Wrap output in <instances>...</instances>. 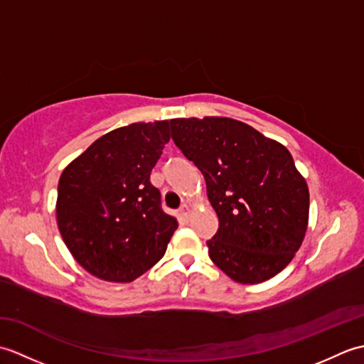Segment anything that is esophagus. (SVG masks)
Listing matches in <instances>:
<instances>
[{
  "instance_id": "esophagus-1",
  "label": "esophagus",
  "mask_w": 364,
  "mask_h": 364,
  "mask_svg": "<svg viewBox=\"0 0 364 364\" xmlns=\"http://www.w3.org/2000/svg\"><path fill=\"white\" fill-rule=\"evenodd\" d=\"M189 214H191V208L188 205H183L180 210H178V218L180 219H188Z\"/></svg>"
}]
</instances>
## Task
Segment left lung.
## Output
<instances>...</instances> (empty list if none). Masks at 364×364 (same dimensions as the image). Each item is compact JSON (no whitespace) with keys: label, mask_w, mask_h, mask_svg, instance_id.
<instances>
[{"label":"left lung","mask_w":364,"mask_h":364,"mask_svg":"<svg viewBox=\"0 0 364 364\" xmlns=\"http://www.w3.org/2000/svg\"><path fill=\"white\" fill-rule=\"evenodd\" d=\"M172 139L206 181L219 218L208 241L213 262L242 284L289 264L305 239L310 191L288 149L230 117L170 120Z\"/></svg>","instance_id":"obj_1"}]
</instances>
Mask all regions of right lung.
Listing matches in <instances>:
<instances>
[{
    "label": "right lung",
    "instance_id": "1",
    "mask_svg": "<svg viewBox=\"0 0 364 364\" xmlns=\"http://www.w3.org/2000/svg\"><path fill=\"white\" fill-rule=\"evenodd\" d=\"M168 141V120L131 123L98 137L64 168L58 228L89 274L129 283L164 257L178 222L161 210L150 173Z\"/></svg>",
    "mask_w": 364,
    "mask_h": 364
}]
</instances>
